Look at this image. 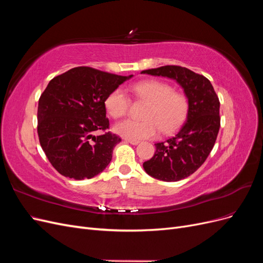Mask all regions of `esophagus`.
<instances>
[{"label":"esophagus","instance_id":"34e87169","mask_svg":"<svg viewBox=\"0 0 263 263\" xmlns=\"http://www.w3.org/2000/svg\"><path fill=\"white\" fill-rule=\"evenodd\" d=\"M126 142H128V144H132V145H138L139 144V140H134V139H125Z\"/></svg>","mask_w":263,"mask_h":263}]
</instances>
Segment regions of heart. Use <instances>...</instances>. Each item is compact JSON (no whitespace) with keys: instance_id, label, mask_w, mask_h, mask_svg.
Listing matches in <instances>:
<instances>
[{"instance_id":"heart-1","label":"heart","mask_w":263,"mask_h":263,"mask_svg":"<svg viewBox=\"0 0 263 263\" xmlns=\"http://www.w3.org/2000/svg\"><path fill=\"white\" fill-rule=\"evenodd\" d=\"M135 95L148 103L144 121L125 119L114 126V132L127 139L141 140L157 137L160 129L172 133L182 125L187 115L189 103L184 95L174 92L173 87L162 81L147 80L133 86ZM105 108L113 118L123 117L128 112L129 99L126 92L117 87L105 99Z\"/></svg>"}]
</instances>
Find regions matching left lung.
Returning <instances> with one entry per match:
<instances>
[{
  "label": "left lung",
  "mask_w": 263,
  "mask_h": 263,
  "mask_svg": "<svg viewBox=\"0 0 263 263\" xmlns=\"http://www.w3.org/2000/svg\"><path fill=\"white\" fill-rule=\"evenodd\" d=\"M176 80L187 98L186 122L176 136L155 144L154 157L144 162L145 171L155 179L176 182L187 178L205 162L220 127L219 100L208 78L180 66H163L141 71Z\"/></svg>",
  "instance_id": "obj_1"
}]
</instances>
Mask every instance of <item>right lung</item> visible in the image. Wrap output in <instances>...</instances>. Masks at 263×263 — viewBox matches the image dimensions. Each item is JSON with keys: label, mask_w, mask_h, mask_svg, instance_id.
Returning a JSON list of instances; mask_svg holds the SVG:
<instances>
[{"label": "right lung", "mask_w": 263, "mask_h": 263, "mask_svg": "<svg viewBox=\"0 0 263 263\" xmlns=\"http://www.w3.org/2000/svg\"><path fill=\"white\" fill-rule=\"evenodd\" d=\"M133 77L77 67L54 77L38 102V137L53 168L74 180L91 179L112 160L121 138L110 132L105 99Z\"/></svg>", "instance_id": "obj_1"}]
</instances>
